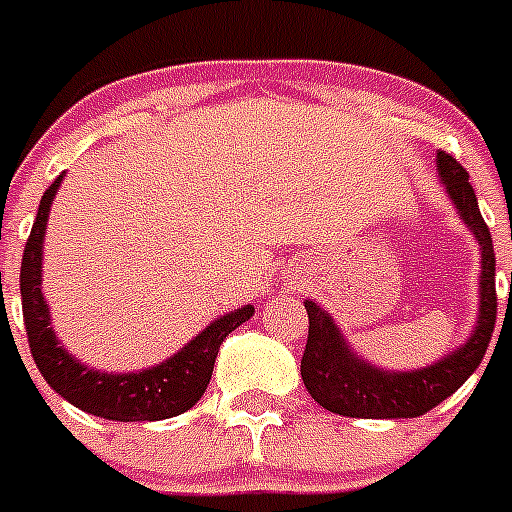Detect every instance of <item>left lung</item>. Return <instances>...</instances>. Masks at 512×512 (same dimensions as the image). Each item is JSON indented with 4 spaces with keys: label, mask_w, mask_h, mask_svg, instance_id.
<instances>
[{
    "label": "left lung",
    "mask_w": 512,
    "mask_h": 512,
    "mask_svg": "<svg viewBox=\"0 0 512 512\" xmlns=\"http://www.w3.org/2000/svg\"><path fill=\"white\" fill-rule=\"evenodd\" d=\"M437 170L459 218L480 243V314L462 348L419 370H383L358 358L330 314L307 299L309 335L302 355V381L322 409L350 419H416L452 396L477 370L490 345L498 294L490 228L477 208L470 175L452 154L437 152Z\"/></svg>",
    "instance_id": "obj_1"
}]
</instances>
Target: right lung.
Returning a JSON list of instances; mask_svg holds the SVG:
<instances>
[{
	"mask_svg": "<svg viewBox=\"0 0 512 512\" xmlns=\"http://www.w3.org/2000/svg\"><path fill=\"white\" fill-rule=\"evenodd\" d=\"M63 175L45 190L32 223L30 238L22 253L20 294L25 317L27 342L42 378L58 396L73 403L75 409L109 421H159L185 414L200 401L213 375L215 358L223 340L236 327L253 317V307L223 314L210 322L198 337H192L180 353L154 368L139 373H106L93 370L75 360L55 337L50 327V307L42 297V241L48 228L50 205L55 200Z\"/></svg>",
	"mask_w": 512,
	"mask_h": 512,
	"instance_id": "1",
	"label": "right lung"
}]
</instances>
